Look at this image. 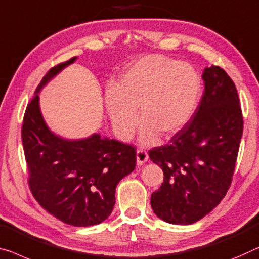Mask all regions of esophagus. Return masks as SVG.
Listing matches in <instances>:
<instances>
[{"label": "esophagus", "instance_id": "obj_1", "mask_svg": "<svg viewBox=\"0 0 259 259\" xmlns=\"http://www.w3.org/2000/svg\"><path fill=\"white\" fill-rule=\"evenodd\" d=\"M148 161V153L143 149H138L137 150V163L138 165H142L143 163Z\"/></svg>", "mask_w": 259, "mask_h": 259}]
</instances>
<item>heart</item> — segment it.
I'll use <instances>...</instances> for the list:
<instances>
[{
	"instance_id": "1",
	"label": "heart",
	"mask_w": 259,
	"mask_h": 259,
	"mask_svg": "<svg viewBox=\"0 0 259 259\" xmlns=\"http://www.w3.org/2000/svg\"><path fill=\"white\" fill-rule=\"evenodd\" d=\"M201 93L197 70L163 55L141 58L107 91V113L118 137L128 140L142 121L140 140L152 145L161 134L172 137L193 117Z\"/></svg>"
}]
</instances>
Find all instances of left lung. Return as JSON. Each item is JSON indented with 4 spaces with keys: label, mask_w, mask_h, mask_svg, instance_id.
Returning a JSON list of instances; mask_svg holds the SVG:
<instances>
[{
    "label": "left lung",
    "mask_w": 259,
    "mask_h": 259,
    "mask_svg": "<svg viewBox=\"0 0 259 259\" xmlns=\"http://www.w3.org/2000/svg\"><path fill=\"white\" fill-rule=\"evenodd\" d=\"M205 91L193 117L168 145L149 157L164 174L150 198L156 215L191 225L215 208L232 184L243 133V116L233 79L218 66L205 68Z\"/></svg>",
    "instance_id": "1"
}]
</instances>
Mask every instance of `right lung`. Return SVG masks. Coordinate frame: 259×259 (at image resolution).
Listing matches in <instances>:
<instances>
[{
    "label": "right lung",
    "mask_w": 259,
    "mask_h": 259,
    "mask_svg": "<svg viewBox=\"0 0 259 259\" xmlns=\"http://www.w3.org/2000/svg\"><path fill=\"white\" fill-rule=\"evenodd\" d=\"M75 58L52 67L26 106L22 125L29 188L42 208L67 225L88 227L106 220L116 204L117 184L137 164L135 147L94 134L67 141L49 130L38 93Z\"/></svg>",
    "instance_id": "add662e5"
}]
</instances>
